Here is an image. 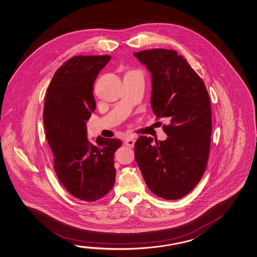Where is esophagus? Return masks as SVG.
Listing matches in <instances>:
<instances>
[{
	"instance_id": "esophagus-1",
	"label": "esophagus",
	"mask_w": 257,
	"mask_h": 257,
	"mask_svg": "<svg viewBox=\"0 0 257 257\" xmlns=\"http://www.w3.org/2000/svg\"><path fill=\"white\" fill-rule=\"evenodd\" d=\"M124 143H125V145L128 146V147L134 148L135 143V137L134 136H128V137H126L125 141H124Z\"/></svg>"
}]
</instances>
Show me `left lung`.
I'll list each match as a JSON object with an SVG mask.
<instances>
[{
  "mask_svg": "<svg viewBox=\"0 0 257 257\" xmlns=\"http://www.w3.org/2000/svg\"><path fill=\"white\" fill-rule=\"evenodd\" d=\"M152 73V111L169 124L163 142L141 136L135 158L149 189L159 197L177 200L189 194L206 169L211 135L210 97L204 82L177 51L135 53Z\"/></svg>",
  "mask_w": 257,
  "mask_h": 257,
  "instance_id": "left-lung-1",
  "label": "left lung"
}]
</instances>
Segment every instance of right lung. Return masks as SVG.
Returning <instances> with one entry per match:
<instances>
[{"label": "right lung", "mask_w": 257, "mask_h": 257, "mask_svg": "<svg viewBox=\"0 0 257 257\" xmlns=\"http://www.w3.org/2000/svg\"><path fill=\"white\" fill-rule=\"evenodd\" d=\"M110 55H78L55 72L45 97L43 119L54 169L72 196L96 202L115 180L114 156L122 142L98 136L87 140L86 122L96 108L93 84Z\"/></svg>", "instance_id": "right-lung-1"}]
</instances>
